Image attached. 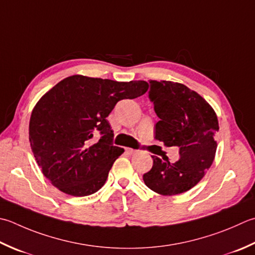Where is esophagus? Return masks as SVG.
Instances as JSON below:
<instances>
[{"mask_svg":"<svg viewBox=\"0 0 255 255\" xmlns=\"http://www.w3.org/2000/svg\"><path fill=\"white\" fill-rule=\"evenodd\" d=\"M126 151L129 153V154H136L139 152L138 149H131V148H126Z\"/></svg>","mask_w":255,"mask_h":255,"instance_id":"esophagus-1","label":"esophagus"}]
</instances>
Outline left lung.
<instances>
[{
  "mask_svg": "<svg viewBox=\"0 0 255 255\" xmlns=\"http://www.w3.org/2000/svg\"><path fill=\"white\" fill-rule=\"evenodd\" d=\"M149 99L159 122L154 138L164 146L180 149V159L170 162L151 156L150 171L143 174L146 186L162 196L190 190L213 162L219 131L217 115L204 99L182 84L150 81Z\"/></svg>",
  "mask_w": 255,
  "mask_h": 255,
  "instance_id": "8db88e82",
  "label": "left lung"
}]
</instances>
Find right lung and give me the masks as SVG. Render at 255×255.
Here are the masks:
<instances>
[{
    "label": "right lung",
    "mask_w": 255,
    "mask_h": 255,
    "mask_svg": "<svg viewBox=\"0 0 255 255\" xmlns=\"http://www.w3.org/2000/svg\"><path fill=\"white\" fill-rule=\"evenodd\" d=\"M147 89L144 81L74 75L39 99L29 121V142L35 160L53 186L74 197L89 196L104 186L124 152L114 146V131L106 118L119 101L137 98Z\"/></svg>",
    "instance_id": "right-lung-1"
}]
</instances>
